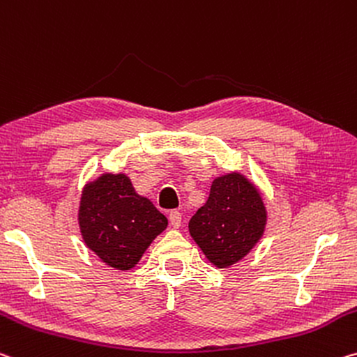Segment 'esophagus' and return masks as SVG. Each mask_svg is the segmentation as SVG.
Listing matches in <instances>:
<instances>
[{
  "label": "esophagus",
  "mask_w": 357,
  "mask_h": 357,
  "mask_svg": "<svg viewBox=\"0 0 357 357\" xmlns=\"http://www.w3.org/2000/svg\"><path fill=\"white\" fill-rule=\"evenodd\" d=\"M168 219H169V224H172L173 229H179L181 227V220H183V216H181V213L176 211V209L169 211Z\"/></svg>",
  "instance_id": "esophagus-1"
}]
</instances>
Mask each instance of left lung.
I'll list each match as a JSON object with an SVG mask.
<instances>
[{
    "mask_svg": "<svg viewBox=\"0 0 357 357\" xmlns=\"http://www.w3.org/2000/svg\"><path fill=\"white\" fill-rule=\"evenodd\" d=\"M267 219L262 192L231 172L213 181L206 203L189 220V234L214 267L229 268L262 238Z\"/></svg>",
    "mask_w": 357,
    "mask_h": 357,
    "instance_id": "8db88e82",
    "label": "left lung"
}]
</instances>
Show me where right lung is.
<instances>
[{
    "label": "right lung",
    "instance_id": "1",
    "mask_svg": "<svg viewBox=\"0 0 357 357\" xmlns=\"http://www.w3.org/2000/svg\"><path fill=\"white\" fill-rule=\"evenodd\" d=\"M81 236L90 251L116 270L139 262L168 219L135 190L126 173H103L84 185L77 209Z\"/></svg>",
    "mask_w": 357,
    "mask_h": 357
}]
</instances>
